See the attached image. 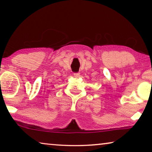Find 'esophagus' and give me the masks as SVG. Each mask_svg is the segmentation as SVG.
I'll return each instance as SVG.
<instances>
[{"label":"esophagus","instance_id":"obj_1","mask_svg":"<svg viewBox=\"0 0 152 152\" xmlns=\"http://www.w3.org/2000/svg\"><path fill=\"white\" fill-rule=\"evenodd\" d=\"M74 76L75 77V78H79L80 77V73H74Z\"/></svg>","mask_w":152,"mask_h":152}]
</instances>
